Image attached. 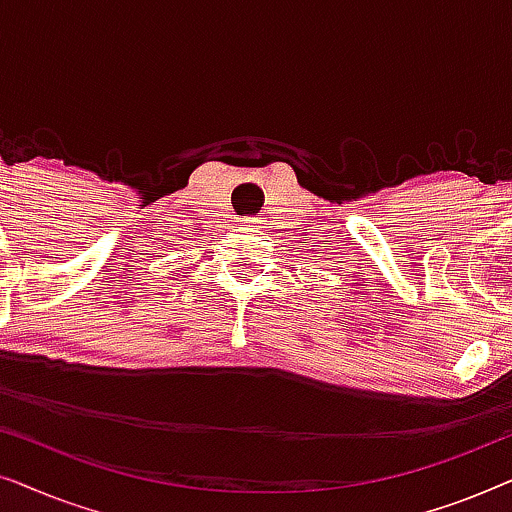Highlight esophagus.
Wrapping results in <instances>:
<instances>
[{
    "label": "esophagus",
    "instance_id": "esophagus-1",
    "mask_svg": "<svg viewBox=\"0 0 512 512\" xmlns=\"http://www.w3.org/2000/svg\"><path fill=\"white\" fill-rule=\"evenodd\" d=\"M244 221H249V219H244Z\"/></svg>",
    "mask_w": 512,
    "mask_h": 512
}]
</instances>
